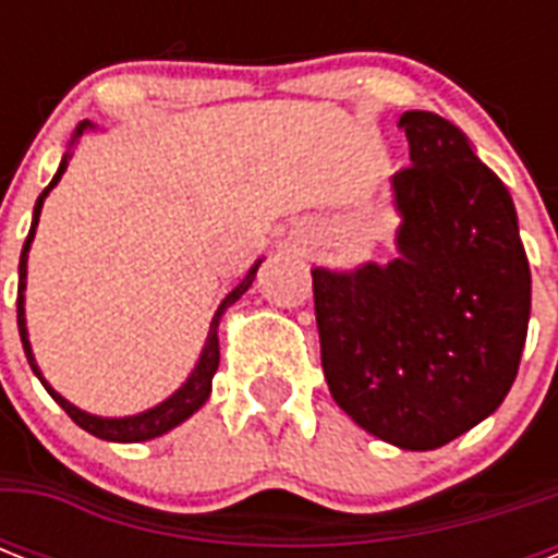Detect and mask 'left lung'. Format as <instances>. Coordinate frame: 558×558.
Masks as SVG:
<instances>
[{"instance_id": "left-lung-1", "label": "left lung", "mask_w": 558, "mask_h": 558, "mask_svg": "<svg viewBox=\"0 0 558 558\" xmlns=\"http://www.w3.org/2000/svg\"><path fill=\"white\" fill-rule=\"evenodd\" d=\"M411 165L393 173L399 257L313 269L332 399L399 449H440L493 414L519 373L530 263L504 182L458 126L405 112Z\"/></svg>"}]
</instances>
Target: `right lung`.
<instances>
[{"label":"right lung","instance_id":"right-lung-1","mask_svg":"<svg viewBox=\"0 0 558 558\" xmlns=\"http://www.w3.org/2000/svg\"><path fill=\"white\" fill-rule=\"evenodd\" d=\"M89 126V121H83L81 126H77V135H83V130ZM65 170V159L63 165H60V170H57V177L51 179V185L46 187V191L39 193L37 205H34V222H31V231L28 236H25V245H22V257H20V298H16V324H20V339H22V348H25V356H28V365L31 371L37 373L39 381H43V388L54 397V402L60 408H63L65 414L72 416L74 423L81 425V428H86L89 434H95V437H100V440H112V442H138V440H153V437H159V434L170 432L173 425H179L182 420H187V416L193 414V411H199L202 402L208 399L210 393V379H214V373H217V365H219V339H217V327H219V318H222V313H226V306H231L236 301V298L243 295L245 289L252 287L254 275H257V263H254L252 269H248V275H245L240 283H236L231 292L226 295V301L219 304V310L214 313V322H210V330H208V341H205V350H202L199 362H196V367H193V373L187 376V381L182 385V388L173 393L170 399H165L161 405L150 408V411H144V414H135V416H124V420H107V416H92L86 414V411H81V408H74L72 402H65L60 393H57L51 385H48L46 379H43V373L37 371V365H34V356H31V344H28V332H25V310H22V289H25V260H28V245L31 240H34V231H37V222H39V208H43V199H46V193L51 191V187L60 182V177H63Z\"/></svg>","mask_w":558,"mask_h":558}]
</instances>
